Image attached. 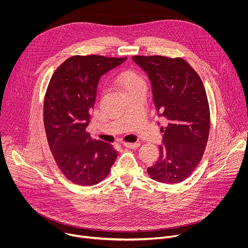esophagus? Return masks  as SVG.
<instances>
[{"instance_id": "1", "label": "esophagus", "mask_w": 248, "mask_h": 248, "mask_svg": "<svg viewBox=\"0 0 248 248\" xmlns=\"http://www.w3.org/2000/svg\"><path fill=\"white\" fill-rule=\"evenodd\" d=\"M140 144L138 142H134V143H124V146L126 148H130V149H134L136 147H138Z\"/></svg>"}]
</instances>
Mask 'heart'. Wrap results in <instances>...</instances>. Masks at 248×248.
<instances>
[{
	"label": "heart",
	"instance_id": "obj_1",
	"mask_svg": "<svg viewBox=\"0 0 248 248\" xmlns=\"http://www.w3.org/2000/svg\"><path fill=\"white\" fill-rule=\"evenodd\" d=\"M116 82L124 94L147 89V84L144 78L135 72H132V70L122 73L117 78Z\"/></svg>",
	"mask_w": 248,
	"mask_h": 248
}]
</instances>
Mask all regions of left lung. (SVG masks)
<instances>
[{"label":"left lung","instance_id":"1","mask_svg":"<svg viewBox=\"0 0 248 248\" xmlns=\"http://www.w3.org/2000/svg\"><path fill=\"white\" fill-rule=\"evenodd\" d=\"M147 74L153 101L166 125L160 156L147 171L156 182L173 185L186 180L202 159L210 130V110L203 82L182 58L133 56Z\"/></svg>","mask_w":248,"mask_h":248}]
</instances>
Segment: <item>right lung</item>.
<instances>
[{
    "label": "right lung",
    "instance_id": "right-lung-1",
    "mask_svg": "<svg viewBox=\"0 0 248 248\" xmlns=\"http://www.w3.org/2000/svg\"><path fill=\"white\" fill-rule=\"evenodd\" d=\"M125 58L74 56L54 73L44 100V126L54 159L72 183L90 186L110 172L117 159L114 147L93 140L86 131L103 75Z\"/></svg>",
    "mask_w": 248,
    "mask_h": 248
}]
</instances>
